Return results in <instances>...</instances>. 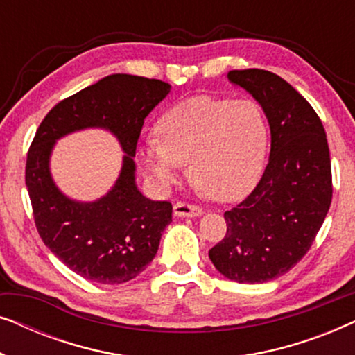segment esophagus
I'll return each instance as SVG.
<instances>
[{"mask_svg": "<svg viewBox=\"0 0 355 355\" xmlns=\"http://www.w3.org/2000/svg\"><path fill=\"white\" fill-rule=\"evenodd\" d=\"M173 213L174 216H179V218H197V216H202V208L198 207H193V205H189V203H184V202H178L176 205L173 207Z\"/></svg>", "mask_w": 355, "mask_h": 355, "instance_id": "34e87169", "label": "esophagus"}]
</instances>
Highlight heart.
<instances>
[{
    "label": "heart",
    "mask_w": 355,
    "mask_h": 355,
    "mask_svg": "<svg viewBox=\"0 0 355 355\" xmlns=\"http://www.w3.org/2000/svg\"><path fill=\"white\" fill-rule=\"evenodd\" d=\"M157 139L139 147L148 176L173 186L189 162V178L216 202H236L254 191L268 152V121L254 100L192 96L162 114Z\"/></svg>",
    "instance_id": "heart-1"
}]
</instances>
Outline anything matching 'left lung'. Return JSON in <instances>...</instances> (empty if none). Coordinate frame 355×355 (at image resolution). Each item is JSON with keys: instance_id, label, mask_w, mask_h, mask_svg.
<instances>
[{"instance_id": "left-lung-1", "label": "left lung", "mask_w": 355, "mask_h": 355, "mask_svg": "<svg viewBox=\"0 0 355 355\" xmlns=\"http://www.w3.org/2000/svg\"><path fill=\"white\" fill-rule=\"evenodd\" d=\"M227 80L259 101L271 150L249 197L225 213V239L208 252L236 283H266L288 273L312 245L331 205V159L323 124L293 85L263 69L231 71Z\"/></svg>"}]
</instances>
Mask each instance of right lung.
Masks as SVG:
<instances>
[{
    "mask_svg": "<svg viewBox=\"0 0 355 355\" xmlns=\"http://www.w3.org/2000/svg\"><path fill=\"white\" fill-rule=\"evenodd\" d=\"M171 85L111 74L62 100L42 121L27 153L26 186L37 231L67 268L100 284H121L142 273L171 223L169 202L150 200L135 182V147L144 121ZM85 128L108 130L123 150L114 187L92 202L76 201L55 186L49 162L58 139Z\"/></svg>",
    "mask_w": 355,
    "mask_h": 355,
    "instance_id": "add662e5",
    "label": "right lung"
}]
</instances>
